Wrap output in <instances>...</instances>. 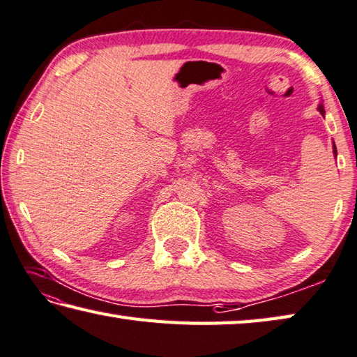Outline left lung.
<instances>
[{"mask_svg":"<svg viewBox=\"0 0 357 357\" xmlns=\"http://www.w3.org/2000/svg\"><path fill=\"white\" fill-rule=\"evenodd\" d=\"M319 111L321 112V115H325V109H323V106H321V105L319 106ZM333 148H334V150H333V151H334V154H335V156H337V150H335V145H334Z\"/></svg>","mask_w":357,"mask_h":357,"instance_id":"1","label":"left lung"}]
</instances>
